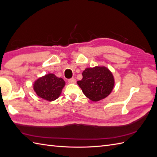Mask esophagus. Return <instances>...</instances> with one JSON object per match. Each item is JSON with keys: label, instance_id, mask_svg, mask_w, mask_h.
Listing matches in <instances>:
<instances>
[{"label": "esophagus", "instance_id": "esophagus-1", "mask_svg": "<svg viewBox=\"0 0 157 157\" xmlns=\"http://www.w3.org/2000/svg\"><path fill=\"white\" fill-rule=\"evenodd\" d=\"M68 82L72 83V84H74V83L76 82V79L74 78H72L68 80Z\"/></svg>", "mask_w": 157, "mask_h": 157}]
</instances>
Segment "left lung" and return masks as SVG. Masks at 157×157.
I'll return each instance as SVG.
<instances>
[{
    "mask_svg": "<svg viewBox=\"0 0 157 157\" xmlns=\"http://www.w3.org/2000/svg\"><path fill=\"white\" fill-rule=\"evenodd\" d=\"M82 75V78L77 81V84L90 101H99L111 93L114 86V78L107 67L96 66L86 68Z\"/></svg>",
    "mask_w": 157,
    "mask_h": 157,
    "instance_id": "obj_1",
    "label": "left lung"
}]
</instances>
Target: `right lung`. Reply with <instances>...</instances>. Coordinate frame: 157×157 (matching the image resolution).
Listing matches in <instances>:
<instances>
[{
	"label": "right lung",
	"instance_id": "obj_1",
	"mask_svg": "<svg viewBox=\"0 0 157 157\" xmlns=\"http://www.w3.org/2000/svg\"><path fill=\"white\" fill-rule=\"evenodd\" d=\"M65 82L62 78L48 73L34 81L33 89L38 97L46 101H53L60 97Z\"/></svg>",
	"mask_w": 157,
	"mask_h": 157
}]
</instances>
